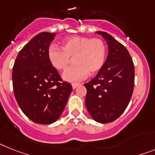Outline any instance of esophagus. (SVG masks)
Wrapping results in <instances>:
<instances>
[{
    "mask_svg": "<svg viewBox=\"0 0 155 155\" xmlns=\"http://www.w3.org/2000/svg\"><path fill=\"white\" fill-rule=\"evenodd\" d=\"M80 84H71V86H72V88H73V89H75V88L77 87L78 86H80Z\"/></svg>",
    "mask_w": 155,
    "mask_h": 155,
    "instance_id": "1",
    "label": "esophagus"
}]
</instances>
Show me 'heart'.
<instances>
[{
  "instance_id": "b5f03b06",
  "label": "heart",
  "mask_w": 155,
  "mask_h": 155,
  "mask_svg": "<svg viewBox=\"0 0 155 155\" xmlns=\"http://www.w3.org/2000/svg\"><path fill=\"white\" fill-rule=\"evenodd\" d=\"M61 49L50 46L48 59L54 68L64 71L73 58L75 64L62 75L64 80L70 83L80 81L90 74H95L105 63L106 44L101 38L71 36L61 41Z\"/></svg>"
}]
</instances>
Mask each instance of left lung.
I'll return each mask as SVG.
<instances>
[{"mask_svg": "<svg viewBox=\"0 0 155 155\" xmlns=\"http://www.w3.org/2000/svg\"><path fill=\"white\" fill-rule=\"evenodd\" d=\"M96 33L106 41L108 55L97 75L84 84L85 104L95 121L106 124L117 119L128 106L134 89L135 68L124 45L106 32Z\"/></svg>", "mask_w": 155, "mask_h": 155, "instance_id": "left-lung-1", "label": "left lung"}]
</instances>
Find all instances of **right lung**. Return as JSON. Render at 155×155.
Returning a JSON list of instances; mask_svg holds the SVG:
<instances>
[{
    "instance_id": "add662e5",
    "label": "right lung",
    "mask_w": 155,
    "mask_h": 155,
    "mask_svg": "<svg viewBox=\"0 0 155 155\" xmlns=\"http://www.w3.org/2000/svg\"><path fill=\"white\" fill-rule=\"evenodd\" d=\"M56 35L41 32L19 51L12 68V85L16 102L32 121L52 124L61 117L72 91L61 83L58 70L48 59V49Z\"/></svg>"
}]
</instances>
